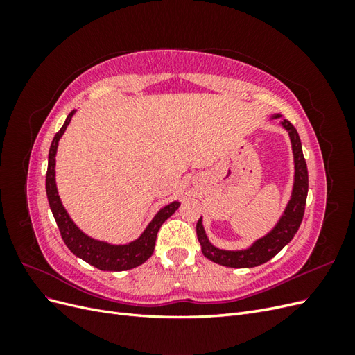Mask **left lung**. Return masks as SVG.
Masks as SVG:
<instances>
[{"label":"left lung","mask_w":355,"mask_h":355,"mask_svg":"<svg viewBox=\"0 0 355 355\" xmlns=\"http://www.w3.org/2000/svg\"><path fill=\"white\" fill-rule=\"evenodd\" d=\"M272 118H282V115L277 114ZM282 125L288 132L295 158V184L292 198H290L283 216L278 220L274 230L268 232L265 237L256 240L245 250H220L218 247H214L209 241L200 218L197 222V237L201 244V252L214 263L230 268H253L262 265L272 259L287 243H290L300 227L308 196V168L302 154V144H300V137L296 128L284 118L282 120Z\"/></svg>","instance_id":"left-lung-1"}]
</instances>
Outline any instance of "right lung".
I'll return each instance as SVG.
<instances>
[{"mask_svg": "<svg viewBox=\"0 0 355 355\" xmlns=\"http://www.w3.org/2000/svg\"><path fill=\"white\" fill-rule=\"evenodd\" d=\"M75 110L67 116L65 124L62 125L60 130L53 137V142L50 145L49 151V167H47V176H46V191L47 198L53 216L58 223V228L60 231L62 240L65 241L68 249L75 254L81 257L83 261L98 268L102 271H125L132 270L139 265L146 262L151 254L154 253L157 232L161 225H163L171 214H173L180 202L173 201L168 206L161 209L155 218L148 225L144 234L137 240L123 244V245H114L105 241H98L90 239L85 235L77 225L72 222L69 214L67 213L65 207L62 206V201L58 194L56 180H55V166H56V153L58 145L62 135L65 133L68 124L71 123V118L73 116Z\"/></svg>", "mask_w": 355, "mask_h": 355, "instance_id": "1", "label": "right lung"}]
</instances>
